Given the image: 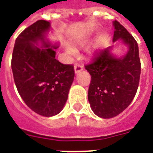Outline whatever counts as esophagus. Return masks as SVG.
<instances>
[{"label":"esophagus","mask_w":153,"mask_h":153,"mask_svg":"<svg viewBox=\"0 0 153 153\" xmlns=\"http://www.w3.org/2000/svg\"><path fill=\"white\" fill-rule=\"evenodd\" d=\"M83 70V66L81 65H79V64H75L74 65V73L78 74L81 72V71Z\"/></svg>","instance_id":"esophagus-1"}]
</instances>
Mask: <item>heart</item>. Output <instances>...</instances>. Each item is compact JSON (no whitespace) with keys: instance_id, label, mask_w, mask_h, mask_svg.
<instances>
[{"instance_id":"heart-1","label":"heart","mask_w":153,"mask_h":153,"mask_svg":"<svg viewBox=\"0 0 153 153\" xmlns=\"http://www.w3.org/2000/svg\"><path fill=\"white\" fill-rule=\"evenodd\" d=\"M88 41H89V39H88V38H82V39L77 40V41L74 43V46H75V47H83L84 45H86L88 44ZM97 48H98V45H94L93 47L90 49V53H95L97 52ZM65 52H66V53L69 54V55H72V54H74V50L71 48H66V49H65Z\"/></svg>"}]
</instances>
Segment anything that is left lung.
Masks as SVG:
<instances>
[{
  "label": "left lung",
  "mask_w": 153,
  "mask_h": 153,
  "mask_svg": "<svg viewBox=\"0 0 153 153\" xmlns=\"http://www.w3.org/2000/svg\"><path fill=\"white\" fill-rule=\"evenodd\" d=\"M113 25V40L125 45L126 53L117 56L113 53L114 46L108 47L85 66L91 78L88 101L94 114L101 118L116 117L128 107L139 87L141 71L136 40L117 21Z\"/></svg>",
  "instance_id": "1"
}]
</instances>
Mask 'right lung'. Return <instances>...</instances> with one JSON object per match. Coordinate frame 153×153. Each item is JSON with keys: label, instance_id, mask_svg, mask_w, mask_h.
<instances>
[{"label": "right lung", "instance_id": "add662e5", "mask_svg": "<svg viewBox=\"0 0 153 153\" xmlns=\"http://www.w3.org/2000/svg\"><path fill=\"white\" fill-rule=\"evenodd\" d=\"M50 22L39 20L16 39L11 67L19 95L28 107L44 117L62 111L74 78V66L55 58L58 45L48 38Z\"/></svg>", "mask_w": 153, "mask_h": 153}]
</instances>
